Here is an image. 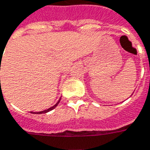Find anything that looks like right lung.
I'll use <instances>...</instances> for the list:
<instances>
[{
  "mask_svg": "<svg viewBox=\"0 0 150 150\" xmlns=\"http://www.w3.org/2000/svg\"><path fill=\"white\" fill-rule=\"evenodd\" d=\"M1 81V80H0ZM60 101H61V98L58 100V102L56 103V104L54 105V106H52V107H51V108H49L48 109H46V110H43V111H42V112H30L31 113H33V114H42V113H47V112H50V111H52V110H53L58 105V103H60Z\"/></svg>",
  "mask_w": 150,
  "mask_h": 150,
  "instance_id": "right-lung-1",
  "label": "right lung"
}]
</instances>
